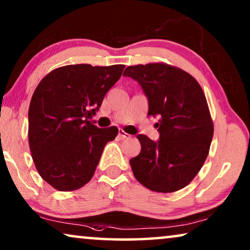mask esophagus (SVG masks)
I'll return each instance as SVG.
<instances>
[{"label": "esophagus", "instance_id": "1", "mask_svg": "<svg viewBox=\"0 0 250 250\" xmlns=\"http://www.w3.org/2000/svg\"><path fill=\"white\" fill-rule=\"evenodd\" d=\"M118 135H119V138H121V139H127V138H129V134H127V133H126L125 131H123V129H119Z\"/></svg>", "mask_w": 250, "mask_h": 250}]
</instances>
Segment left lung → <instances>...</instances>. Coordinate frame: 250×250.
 <instances>
[{"label":"left lung","instance_id":"obj_1","mask_svg":"<svg viewBox=\"0 0 250 250\" xmlns=\"http://www.w3.org/2000/svg\"><path fill=\"white\" fill-rule=\"evenodd\" d=\"M124 76L141 85L148 116H158V141L139 134L141 152L129 160L135 179L156 192H174L194 179L206 160L214 125L204 91L187 71L157 62L136 64Z\"/></svg>","mask_w":250,"mask_h":250}]
</instances>
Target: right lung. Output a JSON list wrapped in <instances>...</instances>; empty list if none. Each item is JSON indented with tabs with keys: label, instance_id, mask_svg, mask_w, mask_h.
I'll use <instances>...</instances> for the list:
<instances>
[{
	"label": "right lung",
	"instance_id": "obj_1",
	"mask_svg": "<svg viewBox=\"0 0 250 250\" xmlns=\"http://www.w3.org/2000/svg\"><path fill=\"white\" fill-rule=\"evenodd\" d=\"M124 64H69L46 75L30 100L28 141L37 172L59 191H74L92 179L104 146L118 134L88 121L122 76Z\"/></svg>",
	"mask_w": 250,
	"mask_h": 250
}]
</instances>
